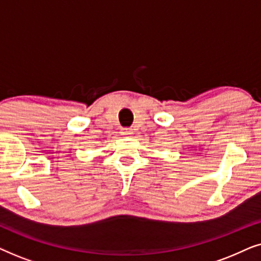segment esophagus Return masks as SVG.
<instances>
[{"label":"esophagus","instance_id":"1","mask_svg":"<svg viewBox=\"0 0 261 261\" xmlns=\"http://www.w3.org/2000/svg\"><path fill=\"white\" fill-rule=\"evenodd\" d=\"M132 133H133L132 128H123V129H122V134L123 135H130Z\"/></svg>","mask_w":261,"mask_h":261}]
</instances>
